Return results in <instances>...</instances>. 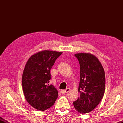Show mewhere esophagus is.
Returning <instances> with one entry per match:
<instances>
[{
  "label": "esophagus",
  "instance_id": "1",
  "mask_svg": "<svg viewBox=\"0 0 123 123\" xmlns=\"http://www.w3.org/2000/svg\"><path fill=\"white\" fill-rule=\"evenodd\" d=\"M71 91V89L69 88H67L64 90H62L61 92L62 94H65V93H68V92Z\"/></svg>",
  "mask_w": 123,
  "mask_h": 123
}]
</instances>
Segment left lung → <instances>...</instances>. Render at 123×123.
Returning <instances> with one entry per match:
<instances>
[{
    "mask_svg": "<svg viewBox=\"0 0 123 123\" xmlns=\"http://www.w3.org/2000/svg\"><path fill=\"white\" fill-rule=\"evenodd\" d=\"M80 66L79 92L80 96L73 102L80 113L91 111L100 103L105 89V74L102 65L96 57L89 53L75 54Z\"/></svg>",
    "mask_w": 123,
    "mask_h": 123,
    "instance_id": "8db88e82",
    "label": "left lung"
}]
</instances>
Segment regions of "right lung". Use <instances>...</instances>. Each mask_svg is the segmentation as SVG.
<instances>
[{
	"instance_id": "right-lung-1",
	"label": "right lung",
	"mask_w": 123,
	"mask_h": 123,
	"mask_svg": "<svg viewBox=\"0 0 123 123\" xmlns=\"http://www.w3.org/2000/svg\"><path fill=\"white\" fill-rule=\"evenodd\" d=\"M62 52L44 50L32 56L27 61L22 75L25 98L34 108L45 111L56 101L58 92L52 84L50 70Z\"/></svg>"
}]
</instances>
